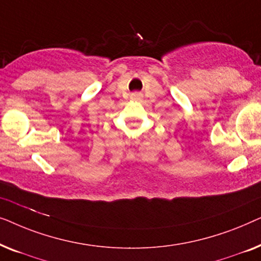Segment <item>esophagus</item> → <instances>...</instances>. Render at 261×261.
<instances>
[{
	"instance_id": "obj_1",
	"label": "esophagus",
	"mask_w": 261,
	"mask_h": 261,
	"mask_svg": "<svg viewBox=\"0 0 261 261\" xmlns=\"http://www.w3.org/2000/svg\"><path fill=\"white\" fill-rule=\"evenodd\" d=\"M133 97L134 98H139V97H140V94H133Z\"/></svg>"
}]
</instances>
